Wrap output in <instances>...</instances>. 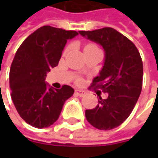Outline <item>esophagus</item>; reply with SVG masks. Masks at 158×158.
Wrapping results in <instances>:
<instances>
[{
  "label": "esophagus",
  "instance_id": "34e87169",
  "mask_svg": "<svg viewBox=\"0 0 158 158\" xmlns=\"http://www.w3.org/2000/svg\"><path fill=\"white\" fill-rule=\"evenodd\" d=\"M75 94H76L77 96H79V97H83V96L86 94V91H85V90H82V89H75Z\"/></svg>",
  "mask_w": 158,
  "mask_h": 158
}]
</instances>
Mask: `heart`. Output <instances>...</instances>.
<instances>
[{
	"label": "heart",
	"mask_w": 158,
	"mask_h": 158,
	"mask_svg": "<svg viewBox=\"0 0 158 158\" xmlns=\"http://www.w3.org/2000/svg\"><path fill=\"white\" fill-rule=\"evenodd\" d=\"M94 48H97V47H96V46H94L93 44H87V45H85V46H84L83 50H84V52H86V51H88V50L94 49Z\"/></svg>",
	"instance_id": "heart-1"
}]
</instances>
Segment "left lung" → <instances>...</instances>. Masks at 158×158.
<instances>
[{"label":"left lung","instance_id":"1","mask_svg":"<svg viewBox=\"0 0 158 158\" xmlns=\"http://www.w3.org/2000/svg\"><path fill=\"white\" fill-rule=\"evenodd\" d=\"M79 35L101 45L105 58L92 87L108 93L99 97L98 105L86 110L88 122L97 129L111 130L121 125L133 111L142 90L143 62L135 44L113 28L79 31Z\"/></svg>","mask_w":158,"mask_h":158}]
</instances>
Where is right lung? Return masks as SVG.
Wrapping results in <instances>:
<instances>
[{
    "label": "right lung",
    "mask_w": 158,
    "mask_h": 158,
    "mask_svg": "<svg viewBox=\"0 0 158 158\" xmlns=\"http://www.w3.org/2000/svg\"><path fill=\"white\" fill-rule=\"evenodd\" d=\"M78 35L76 31L46 25L18 48L9 75L11 96L19 115L28 124L40 129L52 125L65 102L73 95L70 86L56 89L48 86L46 77L58 65L68 40Z\"/></svg>",
    "instance_id": "add662e5"
}]
</instances>
